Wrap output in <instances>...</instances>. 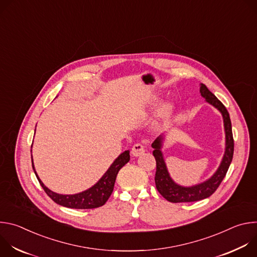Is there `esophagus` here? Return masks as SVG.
I'll return each instance as SVG.
<instances>
[{"mask_svg":"<svg viewBox=\"0 0 257 257\" xmlns=\"http://www.w3.org/2000/svg\"><path fill=\"white\" fill-rule=\"evenodd\" d=\"M145 152L144 150V146L141 144V143H136L132 146V150H131V153L134 157H139L141 155H143Z\"/></svg>","mask_w":257,"mask_h":257,"instance_id":"1","label":"esophagus"}]
</instances>
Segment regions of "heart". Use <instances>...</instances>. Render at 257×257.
<instances>
[{"label":"heart","mask_w":257,"mask_h":257,"mask_svg":"<svg viewBox=\"0 0 257 257\" xmlns=\"http://www.w3.org/2000/svg\"><path fill=\"white\" fill-rule=\"evenodd\" d=\"M171 108H172V104H171V103H166V104L164 105L163 112H164L165 114H167V113H169V112L171 111Z\"/></svg>","instance_id":"b5f03b06"}]
</instances>
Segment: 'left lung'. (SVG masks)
<instances>
[{"label":"left lung","mask_w":257,"mask_h":257,"mask_svg":"<svg viewBox=\"0 0 257 257\" xmlns=\"http://www.w3.org/2000/svg\"><path fill=\"white\" fill-rule=\"evenodd\" d=\"M200 93H201V96L205 98L206 102L210 103L215 108H217L223 116L225 134H226L225 154L221 162V165H219L215 173L209 179L194 186H190V187L180 186L176 184V183L172 180L168 172V169L164 160V156L161 151L163 146L164 135H160L152 144L153 149L155 150L153 154L157 162V172H156L155 182H156V187L158 191L161 193V195L164 198H166L170 202H174V203L192 202V201H198V200L209 197L222 183L233 159L234 139H233V133H232L231 119L227 108L202 83L200 84Z\"/></svg>","instance_id":"8db88e82"}]
</instances>
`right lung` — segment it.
Here are the masks:
<instances>
[{
	"mask_svg": "<svg viewBox=\"0 0 257 257\" xmlns=\"http://www.w3.org/2000/svg\"><path fill=\"white\" fill-rule=\"evenodd\" d=\"M32 161V169L34 170V174L38 178L41 186L44 188L46 193L58 204L69 207V208H77V209H90L95 208L103 205L108 197L111 196L113 190L115 181L117 178V175L121 168L125 166L130 161V155L129 151H125L123 154H121L108 168V170L103 174V176L98 180L96 184H94L89 189L82 191L77 194H59L56 192H53L48 187L45 186L40 177L35 172L34 166H33V160Z\"/></svg>",
	"mask_w": 257,
	"mask_h": 257,
	"instance_id": "add662e5",
	"label": "right lung"
}]
</instances>
